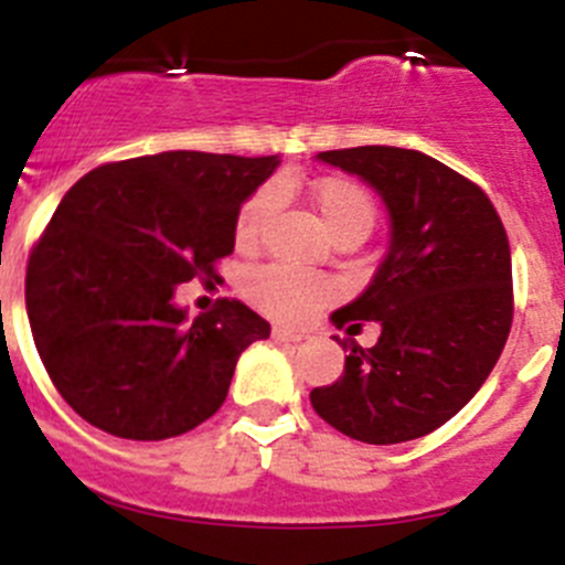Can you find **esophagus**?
<instances>
[{"label": "esophagus", "instance_id": "34e87169", "mask_svg": "<svg viewBox=\"0 0 565 565\" xmlns=\"http://www.w3.org/2000/svg\"><path fill=\"white\" fill-rule=\"evenodd\" d=\"M271 338H274V341H286V343H299V341H305L302 332H294V330H288V327H274Z\"/></svg>", "mask_w": 565, "mask_h": 565}]
</instances>
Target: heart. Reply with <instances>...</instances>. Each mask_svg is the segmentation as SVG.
Segmentation results:
<instances>
[{
  "label": "heart",
  "instance_id": "b5f03b06",
  "mask_svg": "<svg viewBox=\"0 0 565 565\" xmlns=\"http://www.w3.org/2000/svg\"><path fill=\"white\" fill-rule=\"evenodd\" d=\"M310 199L324 222L327 233L335 238L343 233H358L366 238L374 227L377 207L369 191L347 177H321L310 185ZM277 205V193L271 185L257 188L244 202L235 222V238L249 244L257 238L263 224L271 216ZM244 291L252 302L268 316L282 321L302 324L308 321L327 299L332 297V282L321 274L305 271V268L286 266V263H266V266L249 268L244 274Z\"/></svg>",
  "mask_w": 565,
  "mask_h": 565
}]
</instances>
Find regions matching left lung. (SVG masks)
Segmentation results:
<instances>
[{
	"label": "left lung",
	"mask_w": 565,
	"mask_h": 565,
	"mask_svg": "<svg viewBox=\"0 0 565 565\" xmlns=\"http://www.w3.org/2000/svg\"><path fill=\"white\" fill-rule=\"evenodd\" d=\"M383 199L391 241L377 274L332 324L377 321L380 338L347 349L343 374L310 391L338 433L402 444L447 424L497 366L513 321L510 244L491 199L429 154L399 147L319 152Z\"/></svg>",
	"instance_id": "obj_1"
}]
</instances>
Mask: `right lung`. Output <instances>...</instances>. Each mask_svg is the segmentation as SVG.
I'll return each instance as SVG.
<instances>
[{
	"label": "right lung",
	"instance_id": "right-lung-1",
	"mask_svg": "<svg viewBox=\"0 0 565 565\" xmlns=\"http://www.w3.org/2000/svg\"><path fill=\"white\" fill-rule=\"evenodd\" d=\"M271 158L160 152L88 171L61 199L26 266V319L74 413L130 440L188 433L227 399L235 363L268 338L238 299L188 319L182 282L216 277L241 205Z\"/></svg>",
	"mask_w": 565,
	"mask_h": 565
}]
</instances>
